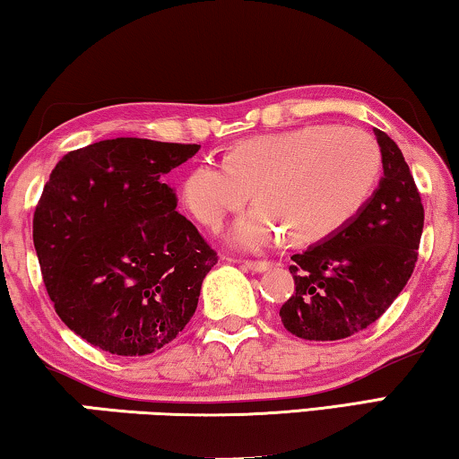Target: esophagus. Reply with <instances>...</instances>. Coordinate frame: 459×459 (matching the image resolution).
I'll list each match as a JSON object with an SVG mask.
<instances>
[{"instance_id": "obj_1", "label": "esophagus", "mask_w": 459, "mask_h": 459, "mask_svg": "<svg viewBox=\"0 0 459 459\" xmlns=\"http://www.w3.org/2000/svg\"><path fill=\"white\" fill-rule=\"evenodd\" d=\"M243 266L251 270V273H266V270L273 268V264L266 260H247V262H243Z\"/></svg>"}]
</instances>
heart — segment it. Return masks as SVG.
Masks as SVG:
<instances>
[{
  "mask_svg": "<svg viewBox=\"0 0 459 459\" xmlns=\"http://www.w3.org/2000/svg\"><path fill=\"white\" fill-rule=\"evenodd\" d=\"M383 153L359 128L307 125L235 145L227 162L199 164L183 185V199L204 227L255 197L254 210L229 230L241 249H260L289 232L295 243H316L351 222L377 189Z\"/></svg>",
  "mask_w": 459,
  "mask_h": 459,
  "instance_id": "1",
  "label": "heart"
}]
</instances>
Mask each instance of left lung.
Listing matches in <instances>:
<instances>
[{
    "label": "left lung",
    "mask_w": 459,
    "mask_h": 459,
    "mask_svg": "<svg viewBox=\"0 0 459 459\" xmlns=\"http://www.w3.org/2000/svg\"><path fill=\"white\" fill-rule=\"evenodd\" d=\"M383 178L364 210L289 266L295 293L281 320L306 341H337L364 331L408 285L418 260L424 208L410 166L389 134L374 128Z\"/></svg>",
    "instance_id": "8db88e82"
}]
</instances>
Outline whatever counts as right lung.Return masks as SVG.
<instances>
[{
    "mask_svg": "<svg viewBox=\"0 0 459 459\" xmlns=\"http://www.w3.org/2000/svg\"><path fill=\"white\" fill-rule=\"evenodd\" d=\"M202 145L118 137L70 152L43 186L33 241L56 314L116 356H147L195 314L216 251L162 177Z\"/></svg>",
    "mask_w": 459,
    "mask_h": 459,
    "instance_id": "add662e5",
    "label": "right lung"
}]
</instances>
